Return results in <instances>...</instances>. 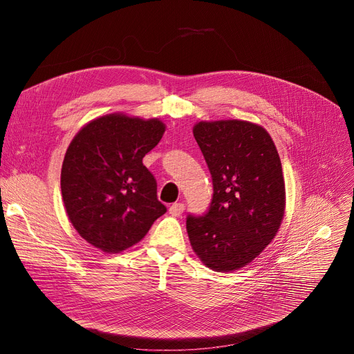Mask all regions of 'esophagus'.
I'll return each instance as SVG.
<instances>
[{"mask_svg":"<svg viewBox=\"0 0 354 354\" xmlns=\"http://www.w3.org/2000/svg\"><path fill=\"white\" fill-rule=\"evenodd\" d=\"M183 209H185V205H183V203L176 202V203H172V205L169 207V214H171V215H174V216H179V215H182Z\"/></svg>","mask_w":354,"mask_h":354,"instance_id":"34e87169","label":"esophagus"}]
</instances>
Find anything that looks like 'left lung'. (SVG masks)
<instances>
[{"label":"left lung","instance_id":"obj_1","mask_svg":"<svg viewBox=\"0 0 354 354\" xmlns=\"http://www.w3.org/2000/svg\"><path fill=\"white\" fill-rule=\"evenodd\" d=\"M194 136L212 176L203 216L187 218L192 250L219 272L248 266L280 230L286 211L281 160L267 130L247 120L199 122Z\"/></svg>","mask_w":354,"mask_h":354}]
</instances>
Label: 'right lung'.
I'll return each instance as SVG.
<instances>
[{
	"label": "right lung",
	"mask_w": 354,
	"mask_h": 354,
	"mask_svg": "<svg viewBox=\"0 0 354 354\" xmlns=\"http://www.w3.org/2000/svg\"><path fill=\"white\" fill-rule=\"evenodd\" d=\"M165 129L159 119L111 113L88 122L73 138L62 166V195L74 230L90 245L122 252L166 212L156 179L142 162Z\"/></svg>",
	"instance_id": "obj_1"
}]
</instances>
